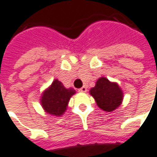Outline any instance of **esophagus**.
I'll return each mask as SVG.
<instances>
[{"mask_svg": "<svg viewBox=\"0 0 157 157\" xmlns=\"http://www.w3.org/2000/svg\"><path fill=\"white\" fill-rule=\"evenodd\" d=\"M78 91L81 93H86L87 92V87H85V86H83L82 87H81L80 89H78Z\"/></svg>", "mask_w": 157, "mask_h": 157, "instance_id": "1", "label": "esophagus"}]
</instances>
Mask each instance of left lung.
<instances>
[{
  "label": "left lung",
  "mask_w": 157,
  "mask_h": 157,
  "mask_svg": "<svg viewBox=\"0 0 157 157\" xmlns=\"http://www.w3.org/2000/svg\"><path fill=\"white\" fill-rule=\"evenodd\" d=\"M90 94L94 98L98 106L106 112L116 109L123 100V93L119 85L105 77L97 81L95 87L90 89Z\"/></svg>",
  "instance_id": "8db88e82"
}]
</instances>
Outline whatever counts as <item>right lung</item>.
Instances as JSON below:
<instances>
[{
    "mask_svg": "<svg viewBox=\"0 0 157 157\" xmlns=\"http://www.w3.org/2000/svg\"><path fill=\"white\" fill-rule=\"evenodd\" d=\"M75 93L73 88H66L58 80H55L52 86L45 90L41 98V104L48 113L60 116L66 110L70 97Z\"/></svg>",
    "mask_w": 157,
    "mask_h": 157,
    "instance_id": "obj_1",
    "label": "right lung"
}]
</instances>
